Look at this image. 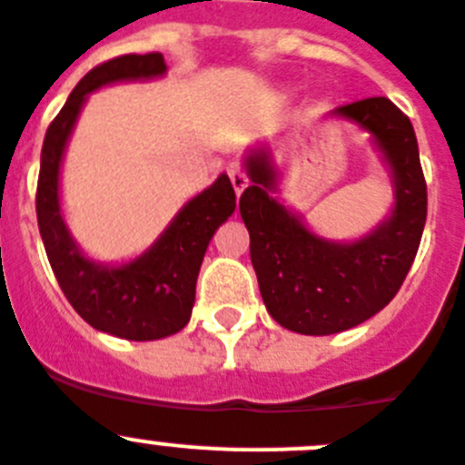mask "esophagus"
Segmentation results:
<instances>
[{
  "mask_svg": "<svg viewBox=\"0 0 465 465\" xmlns=\"http://www.w3.org/2000/svg\"><path fill=\"white\" fill-rule=\"evenodd\" d=\"M229 178H232V187L236 192V196H241V192L248 187V175L241 169V164L229 166Z\"/></svg>",
  "mask_w": 465,
  "mask_h": 465,
  "instance_id": "1",
  "label": "esophagus"
}]
</instances>
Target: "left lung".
<instances>
[{"label":"left lung","instance_id":"left-lung-1","mask_svg":"<svg viewBox=\"0 0 465 465\" xmlns=\"http://www.w3.org/2000/svg\"><path fill=\"white\" fill-rule=\"evenodd\" d=\"M336 118L371 134L391 173L394 206L357 241H329L280 202V171L269 143L245 154L250 187L241 194L250 259L269 315L303 336H331L380 312L401 290L426 223V181L408 115L387 97L338 106Z\"/></svg>","mask_w":465,"mask_h":465}]
</instances>
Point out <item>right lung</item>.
Returning a JSON list of instances; mask_svg holds the SVG:
<instances>
[{"label": "right lung", "instance_id": "1", "mask_svg": "<svg viewBox=\"0 0 465 465\" xmlns=\"http://www.w3.org/2000/svg\"><path fill=\"white\" fill-rule=\"evenodd\" d=\"M166 74L162 53L123 55L94 66L74 87L50 123L41 150L36 217L45 254L74 311L97 331L127 341H160L190 322L196 278L213 233L236 211L227 173L175 213L169 227L132 262L102 263L87 257L71 236L60 206V166L87 94L124 81H150Z\"/></svg>", "mask_w": 465, "mask_h": 465}]
</instances>
